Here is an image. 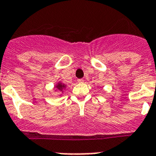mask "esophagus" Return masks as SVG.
I'll list each match as a JSON object with an SVG mask.
<instances>
[{
	"instance_id": "obj_1",
	"label": "esophagus",
	"mask_w": 156,
	"mask_h": 156,
	"mask_svg": "<svg viewBox=\"0 0 156 156\" xmlns=\"http://www.w3.org/2000/svg\"><path fill=\"white\" fill-rule=\"evenodd\" d=\"M78 83H83L84 80L82 78H80V79H78Z\"/></svg>"
}]
</instances>
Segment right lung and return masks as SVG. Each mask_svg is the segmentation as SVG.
<instances>
[{"instance_id": "right-lung-1", "label": "right lung", "mask_w": 156, "mask_h": 156, "mask_svg": "<svg viewBox=\"0 0 156 156\" xmlns=\"http://www.w3.org/2000/svg\"><path fill=\"white\" fill-rule=\"evenodd\" d=\"M64 87H65V85H63V84L62 83H58L57 86H55V88H56L58 90H60V91H62Z\"/></svg>"}]
</instances>
